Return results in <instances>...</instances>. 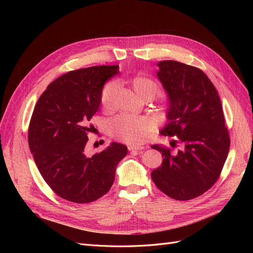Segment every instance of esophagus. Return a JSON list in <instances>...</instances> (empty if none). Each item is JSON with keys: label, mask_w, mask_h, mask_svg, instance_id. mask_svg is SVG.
<instances>
[{"label": "esophagus", "mask_w": 253, "mask_h": 253, "mask_svg": "<svg viewBox=\"0 0 253 253\" xmlns=\"http://www.w3.org/2000/svg\"><path fill=\"white\" fill-rule=\"evenodd\" d=\"M127 149H128V151L129 152H141L144 148L143 147H136V145H128L127 147Z\"/></svg>", "instance_id": "34e87169"}]
</instances>
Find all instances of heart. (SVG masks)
Wrapping results in <instances>:
<instances>
[{"label": "heart", "instance_id": "heart-1", "mask_svg": "<svg viewBox=\"0 0 253 253\" xmlns=\"http://www.w3.org/2000/svg\"><path fill=\"white\" fill-rule=\"evenodd\" d=\"M134 90L140 97L148 99L154 97L158 90L155 80L141 74H137L128 79ZM117 91V84L110 81L105 84L101 90L100 102L106 111L114 109L115 96ZM109 132L112 137L128 144H140L152 132L154 124L147 117H135L127 114L118 115L109 121Z\"/></svg>", "mask_w": 253, "mask_h": 253}]
</instances>
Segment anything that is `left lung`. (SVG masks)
Listing matches in <instances>:
<instances>
[{
    "label": "left lung",
    "mask_w": 253,
    "mask_h": 253,
    "mask_svg": "<svg viewBox=\"0 0 253 253\" xmlns=\"http://www.w3.org/2000/svg\"><path fill=\"white\" fill-rule=\"evenodd\" d=\"M157 65V77L169 97V122L162 135L174 136L172 147L178 143L181 150L153 144L164 159L151 177L166 195L189 201L216 182L230 138L220 99L207 75L200 68L173 60L160 61Z\"/></svg>",
    "instance_id": "8db88e82"
}]
</instances>
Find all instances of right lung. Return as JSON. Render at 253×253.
Listing matches in <instances>:
<instances>
[{"label":"right lung","instance_id":"add662e5","mask_svg":"<svg viewBox=\"0 0 253 253\" xmlns=\"http://www.w3.org/2000/svg\"><path fill=\"white\" fill-rule=\"evenodd\" d=\"M117 73L118 65L68 72L49 84L35 106L29 149L45 182L63 200L87 204L108 193L126 155L127 148L118 142L90 157L84 153L104 83Z\"/></svg>","mask_w":253,"mask_h":253}]
</instances>
